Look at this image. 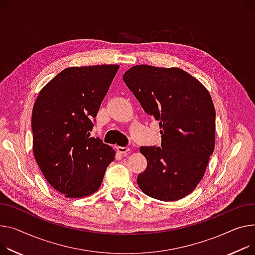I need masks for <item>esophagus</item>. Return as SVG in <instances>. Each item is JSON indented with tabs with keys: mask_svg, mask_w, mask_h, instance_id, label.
I'll return each mask as SVG.
<instances>
[{
	"mask_svg": "<svg viewBox=\"0 0 255 255\" xmlns=\"http://www.w3.org/2000/svg\"><path fill=\"white\" fill-rule=\"evenodd\" d=\"M117 150L120 152V154H126V152L130 150V148L128 146H118Z\"/></svg>",
	"mask_w": 255,
	"mask_h": 255,
	"instance_id": "esophagus-1",
	"label": "esophagus"
}]
</instances>
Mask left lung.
<instances>
[{"label":"left lung","mask_w":255,"mask_h":255,"mask_svg":"<svg viewBox=\"0 0 255 255\" xmlns=\"http://www.w3.org/2000/svg\"><path fill=\"white\" fill-rule=\"evenodd\" d=\"M123 80L161 128V147H140L147 166L137 176L139 188L157 200L182 199L203 178L214 150L211 96L197 79L177 67L135 65Z\"/></svg>","instance_id":"8db88e82"}]
</instances>
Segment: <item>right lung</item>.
<instances>
[{
	"mask_svg": "<svg viewBox=\"0 0 255 255\" xmlns=\"http://www.w3.org/2000/svg\"><path fill=\"white\" fill-rule=\"evenodd\" d=\"M118 70V64L67 67L33 105V156L50 185L67 198L95 193L115 160V149L90 131Z\"/></svg>",
	"mask_w": 255,
	"mask_h": 255,
	"instance_id": "obj_1",
	"label": "right lung"
}]
</instances>
